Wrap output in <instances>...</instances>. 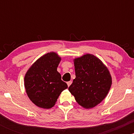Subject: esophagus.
<instances>
[{
    "label": "esophagus",
    "instance_id": "obj_1",
    "mask_svg": "<svg viewBox=\"0 0 134 134\" xmlns=\"http://www.w3.org/2000/svg\"><path fill=\"white\" fill-rule=\"evenodd\" d=\"M67 85H68V86L69 87V86H70V84H72V81H69V82H67Z\"/></svg>",
    "mask_w": 134,
    "mask_h": 134
}]
</instances>
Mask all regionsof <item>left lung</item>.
I'll return each instance as SVG.
<instances>
[{"mask_svg": "<svg viewBox=\"0 0 134 134\" xmlns=\"http://www.w3.org/2000/svg\"><path fill=\"white\" fill-rule=\"evenodd\" d=\"M76 78L69 87L77 103L91 108L107 96L111 86L108 69L94 55L86 54L74 60Z\"/></svg>", "mask_w": 134, "mask_h": 134, "instance_id": "1", "label": "left lung"}]
</instances>
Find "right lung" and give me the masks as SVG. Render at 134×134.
Masks as SVG:
<instances>
[{
    "label": "right lung",
    "instance_id": "add662e5",
    "mask_svg": "<svg viewBox=\"0 0 134 134\" xmlns=\"http://www.w3.org/2000/svg\"><path fill=\"white\" fill-rule=\"evenodd\" d=\"M60 60L56 53H48L34 63L26 74L24 87L27 96L38 107H53L60 93L68 87L57 70Z\"/></svg>",
    "mask_w": 134,
    "mask_h": 134
}]
</instances>
